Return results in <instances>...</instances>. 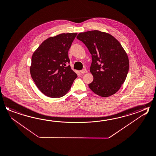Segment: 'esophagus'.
I'll list each match as a JSON object with an SVG mask.
<instances>
[{"label":"esophagus","mask_w":156,"mask_h":156,"mask_svg":"<svg viewBox=\"0 0 156 156\" xmlns=\"http://www.w3.org/2000/svg\"><path fill=\"white\" fill-rule=\"evenodd\" d=\"M80 73H86L88 72L87 70H86V69H82V70H80Z\"/></svg>","instance_id":"esophagus-1"}]
</instances>
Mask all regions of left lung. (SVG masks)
<instances>
[{
    "mask_svg": "<svg viewBox=\"0 0 156 156\" xmlns=\"http://www.w3.org/2000/svg\"><path fill=\"white\" fill-rule=\"evenodd\" d=\"M82 41L92 55L90 72L93 80L89 88L102 97L113 95L124 83L129 70L127 54L120 43L107 33L92 30L80 33Z\"/></svg>",
    "mask_w": 156,
    "mask_h": 156,
    "instance_id": "1",
    "label": "left lung"
}]
</instances>
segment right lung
I'll list each match as a JSON object with an SVG mask.
<instances>
[{"instance_id": "obj_1", "label": "right lung", "mask_w": 156, "mask_h": 156, "mask_svg": "<svg viewBox=\"0 0 156 156\" xmlns=\"http://www.w3.org/2000/svg\"><path fill=\"white\" fill-rule=\"evenodd\" d=\"M76 35L63 33L49 38L33 54L30 68L32 79L41 92L49 97L65 95L77 77L70 68L68 55Z\"/></svg>"}]
</instances>
